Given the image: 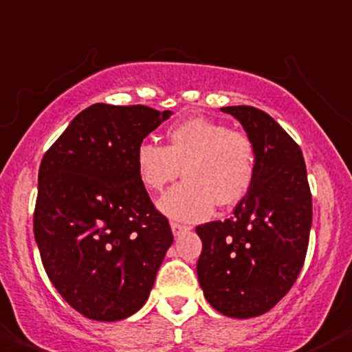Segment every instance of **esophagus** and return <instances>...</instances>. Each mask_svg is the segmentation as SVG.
Here are the masks:
<instances>
[{
	"mask_svg": "<svg viewBox=\"0 0 352 352\" xmlns=\"http://www.w3.org/2000/svg\"><path fill=\"white\" fill-rule=\"evenodd\" d=\"M170 230H173L174 236H179L182 233L188 231V226H183V224H179V222H170Z\"/></svg>",
	"mask_w": 352,
	"mask_h": 352,
	"instance_id": "1",
	"label": "esophagus"
}]
</instances>
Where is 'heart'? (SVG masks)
Wrapping results in <instances>:
<instances>
[{
    "label": "heart",
    "instance_id": "b5f03b06",
    "mask_svg": "<svg viewBox=\"0 0 352 352\" xmlns=\"http://www.w3.org/2000/svg\"><path fill=\"white\" fill-rule=\"evenodd\" d=\"M135 169L144 188L158 192L178 178L158 208L182 222L210 217L213 206L230 208L244 199L256 174V151L248 135L221 122L194 117L165 131V146L144 140L135 147Z\"/></svg>",
    "mask_w": 352,
    "mask_h": 352
}]
</instances>
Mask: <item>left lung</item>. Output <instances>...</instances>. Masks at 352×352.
Segmentation results:
<instances>
[{
    "label": "left lung",
    "instance_id": "obj_1",
    "mask_svg": "<svg viewBox=\"0 0 352 352\" xmlns=\"http://www.w3.org/2000/svg\"><path fill=\"white\" fill-rule=\"evenodd\" d=\"M256 151L253 187L226 221L196 228L203 242L197 279L219 314L251 319L274 308L305 263L311 194L302 153L292 137L254 107H222Z\"/></svg>",
    "mask_w": 352,
    "mask_h": 352
}]
</instances>
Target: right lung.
Returning a JSON list of instances; mask_svg holds the SVG:
<instances>
[{
    "mask_svg": "<svg viewBox=\"0 0 352 352\" xmlns=\"http://www.w3.org/2000/svg\"><path fill=\"white\" fill-rule=\"evenodd\" d=\"M170 116L142 104H92L42 158L35 242L53 287L87 319L137 314L173 244L133 162L135 147Z\"/></svg>",
    "mask_w": 352,
    "mask_h": 352,
    "instance_id": "1",
    "label": "right lung"
}]
</instances>
